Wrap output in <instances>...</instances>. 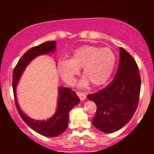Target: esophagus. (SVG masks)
<instances>
[{"label":"esophagus","instance_id":"obj_1","mask_svg":"<svg viewBox=\"0 0 154 154\" xmlns=\"http://www.w3.org/2000/svg\"><path fill=\"white\" fill-rule=\"evenodd\" d=\"M77 94L79 96V98H80L81 100H84L86 99V94L83 92H77Z\"/></svg>","mask_w":154,"mask_h":154}]
</instances>
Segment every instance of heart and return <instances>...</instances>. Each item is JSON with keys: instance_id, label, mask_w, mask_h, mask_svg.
<instances>
[{"instance_id": "obj_1", "label": "heart", "mask_w": 154, "mask_h": 154, "mask_svg": "<svg viewBox=\"0 0 154 154\" xmlns=\"http://www.w3.org/2000/svg\"><path fill=\"white\" fill-rule=\"evenodd\" d=\"M116 56L108 48L94 45H84L72 53L68 61L61 60L59 62V71L65 82L73 85L75 77L78 70L82 69L84 77L79 85H88V83L95 87L105 84L114 72Z\"/></svg>"}]
</instances>
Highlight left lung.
<instances>
[{"label": "left lung", "mask_w": 154, "mask_h": 154, "mask_svg": "<svg viewBox=\"0 0 154 154\" xmlns=\"http://www.w3.org/2000/svg\"><path fill=\"white\" fill-rule=\"evenodd\" d=\"M119 51V67L112 82L101 91L88 95L97 106L93 126L106 133L123 128L138 105L141 85L138 66L123 48Z\"/></svg>", "instance_id": "obj_1"}]
</instances>
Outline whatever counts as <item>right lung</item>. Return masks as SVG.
Wrapping results in <instances>:
<instances>
[{
	"instance_id": "1",
	"label": "right lung",
	"mask_w": 154,
	"mask_h": 154,
	"mask_svg": "<svg viewBox=\"0 0 154 154\" xmlns=\"http://www.w3.org/2000/svg\"><path fill=\"white\" fill-rule=\"evenodd\" d=\"M56 41L46 42L26 51L15 66L12 79L16 107L19 115L29 128L40 135L47 137H56L66 130L68 127L69 112L75 106L79 103V97L70 88L60 87L57 109L54 115L47 120H35L25 115L20 109L17 101L16 88L23 72L32 60L38 56L53 53L56 50Z\"/></svg>"
}]
</instances>
